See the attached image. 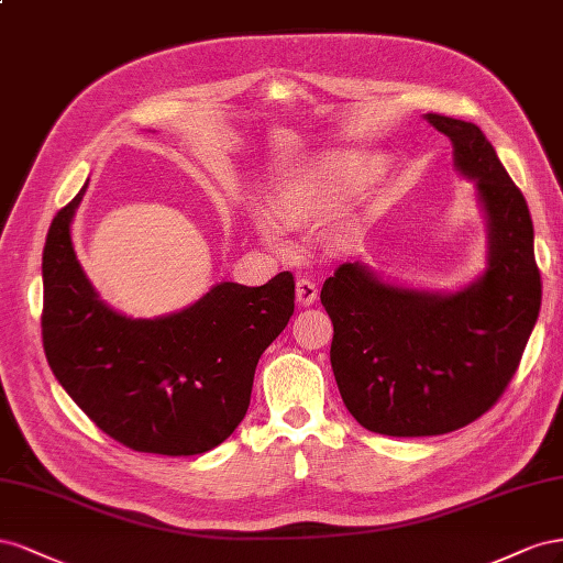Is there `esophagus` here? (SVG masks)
Instances as JSON below:
<instances>
[{"label":"esophagus","instance_id":"obj_1","mask_svg":"<svg viewBox=\"0 0 563 563\" xmlns=\"http://www.w3.org/2000/svg\"><path fill=\"white\" fill-rule=\"evenodd\" d=\"M318 299V285L309 278H299L297 280V301L301 307H311V303Z\"/></svg>","mask_w":563,"mask_h":563}]
</instances>
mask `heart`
Masks as SVG:
<instances>
[{"label":"heart","mask_w":563,"mask_h":563,"mask_svg":"<svg viewBox=\"0 0 563 563\" xmlns=\"http://www.w3.org/2000/svg\"><path fill=\"white\" fill-rule=\"evenodd\" d=\"M375 172L373 163H363L358 157H340L330 159V163L320 165L303 179L287 184L278 196V210L283 217H299L307 212L309 207L320 202L328 196H344L351 188L363 184L367 176ZM260 229L268 235L276 238V223H273L266 214L256 217Z\"/></svg>","instance_id":"1"}]
</instances>
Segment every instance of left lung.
<instances>
[{"mask_svg": "<svg viewBox=\"0 0 563 563\" xmlns=\"http://www.w3.org/2000/svg\"><path fill=\"white\" fill-rule=\"evenodd\" d=\"M427 120L453 141L457 169L476 179L490 229L484 278L457 295H429L342 264L320 290L344 406L384 437H439L488 412L517 373L542 301L523 192L476 124L439 112Z\"/></svg>", "mask_w": 563, "mask_h": 563, "instance_id": "1", "label": "left lung"}]
</instances>
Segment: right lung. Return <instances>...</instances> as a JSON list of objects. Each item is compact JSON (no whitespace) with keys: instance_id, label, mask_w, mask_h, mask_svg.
<instances>
[{"instance_id":"obj_1","label":"right lung","mask_w":563,"mask_h":563,"mask_svg":"<svg viewBox=\"0 0 563 563\" xmlns=\"http://www.w3.org/2000/svg\"><path fill=\"white\" fill-rule=\"evenodd\" d=\"M58 210L42 256V342L52 373L89 420L136 453L200 455L243 422L256 363L295 313V276L221 283L181 313L132 320L85 278Z\"/></svg>"}]
</instances>
